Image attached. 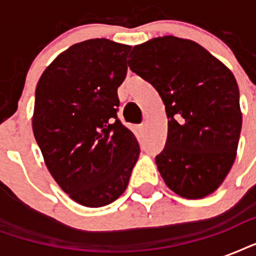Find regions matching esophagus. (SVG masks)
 Returning <instances> with one entry per match:
<instances>
[{
	"mask_svg": "<svg viewBox=\"0 0 256 256\" xmlns=\"http://www.w3.org/2000/svg\"><path fill=\"white\" fill-rule=\"evenodd\" d=\"M146 128H148V124H146V122H142V124H140V128L142 130V132H144L146 130Z\"/></svg>",
	"mask_w": 256,
	"mask_h": 256,
	"instance_id": "obj_1",
	"label": "esophagus"
}]
</instances>
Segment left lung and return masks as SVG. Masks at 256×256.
<instances>
[{
	"label": "left lung",
	"instance_id": "1",
	"mask_svg": "<svg viewBox=\"0 0 256 256\" xmlns=\"http://www.w3.org/2000/svg\"><path fill=\"white\" fill-rule=\"evenodd\" d=\"M128 66L164 104L168 140L156 156L164 183L187 199L214 192L234 164L242 128L232 73L196 42L172 36L134 46Z\"/></svg>",
	"mask_w": 256,
	"mask_h": 256
}]
</instances>
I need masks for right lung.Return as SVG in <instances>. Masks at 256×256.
<instances>
[{"mask_svg":"<svg viewBox=\"0 0 256 256\" xmlns=\"http://www.w3.org/2000/svg\"><path fill=\"white\" fill-rule=\"evenodd\" d=\"M130 49L106 38L76 44L50 64L36 88V140L56 182L82 206L120 198L140 152L116 116Z\"/></svg>","mask_w":256,"mask_h":256,"instance_id":"right-lung-1","label":"right lung"}]
</instances>
